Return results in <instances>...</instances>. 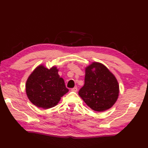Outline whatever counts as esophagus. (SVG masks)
<instances>
[{
	"mask_svg": "<svg viewBox=\"0 0 148 148\" xmlns=\"http://www.w3.org/2000/svg\"><path fill=\"white\" fill-rule=\"evenodd\" d=\"M71 90L72 92H77L78 91V88H77V87H74V88H71Z\"/></svg>",
	"mask_w": 148,
	"mask_h": 148,
	"instance_id": "1",
	"label": "esophagus"
}]
</instances>
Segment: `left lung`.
I'll return each mask as SVG.
<instances>
[{
  "mask_svg": "<svg viewBox=\"0 0 148 148\" xmlns=\"http://www.w3.org/2000/svg\"><path fill=\"white\" fill-rule=\"evenodd\" d=\"M119 93L117 79L106 66L93 62L86 67L85 84L78 94L92 110L103 112L110 109L117 101Z\"/></svg>",
  "mask_w": 148,
  "mask_h": 148,
  "instance_id": "1",
  "label": "left lung"
}]
</instances>
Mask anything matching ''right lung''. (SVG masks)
I'll return each mask as SVG.
<instances>
[{
	"instance_id": "add662e5",
	"label": "right lung",
	"mask_w": 148,
	"mask_h": 148,
	"mask_svg": "<svg viewBox=\"0 0 148 148\" xmlns=\"http://www.w3.org/2000/svg\"><path fill=\"white\" fill-rule=\"evenodd\" d=\"M58 69H48L42 64L38 66L28 77L26 92L29 100L38 107L44 109L55 107L68 92L64 80L60 77Z\"/></svg>"
}]
</instances>
